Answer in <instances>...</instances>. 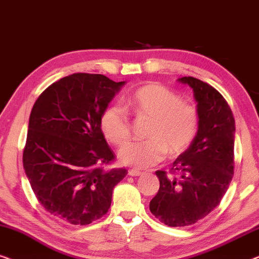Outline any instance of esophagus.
I'll list each match as a JSON object with an SVG mask.
<instances>
[{
	"mask_svg": "<svg viewBox=\"0 0 259 259\" xmlns=\"http://www.w3.org/2000/svg\"><path fill=\"white\" fill-rule=\"evenodd\" d=\"M128 175L129 176H140V175H142V171L137 170V169H129L128 170Z\"/></svg>",
	"mask_w": 259,
	"mask_h": 259,
	"instance_id": "esophagus-1",
	"label": "esophagus"
}]
</instances>
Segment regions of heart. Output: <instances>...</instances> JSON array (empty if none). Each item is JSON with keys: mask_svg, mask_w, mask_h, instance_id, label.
Returning a JSON list of instances; mask_svg holds the SVG:
<instances>
[{"mask_svg": "<svg viewBox=\"0 0 259 259\" xmlns=\"http://www.w3.org/2000/svg\"><path fill=\"white\" fill-rule=\"evenodd\" d=\"M129 107L136 117L149 119L151 124L145 142H129L118 151L122 164L149 167L164 158L180 156L190 148L198 133V109L161 84H147L138 88L129 98ZM101 128L105 138L121 145L130 138L131 122L126 108L116 103L105 109L101 116Z\"/></svg>", "mask_w": 259, "mask_h": 259, "instance_id": "obj_1", "label": "heart"}]
</instances>
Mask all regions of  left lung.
Here are the masks:
<instances>
[{
	"label": "left lung",
	"mask_w": 259,
	"mask_h": 259,
	"mask_svg": "<svg viewBox=\"0 0 259 259\" xmlns=\"http://www.w3.org/2000/svg\"><path fill=\"white\" fill-rule=\"evenodd\" d=\"M180 81L194 90L199 126L169 172L156 171L159 189L150 211L167 227H188L207 216L221 203L235 169V118L228 102L201 79L185 76Z\"/></svg>",
	"instance_id": "8db88e82"
}]
</instances>
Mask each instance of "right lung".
I'll list each match as a JSON object with an SVG mask.
<instances>
[{
    "mask_svg": "<svg viewBox=\"0 0 259 259\" xmlns=\"http://www.w3.org/2000/svg\"><path fill=\"white\" fill-rule=\"evenodd\" d=\"M124 82L77 72L39 95L29 118L23 167L38 203L67 223L87 225L111 205L128 170L105 169L116 159L101 116Z\"/></svg>",
    "mask_w": 259,
    "mask_h": 259,
    "instance_id": "obj_1",
    "label": "right lung"
}]
</instances>
